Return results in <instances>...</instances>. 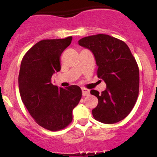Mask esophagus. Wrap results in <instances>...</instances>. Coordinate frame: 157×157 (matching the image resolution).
<instances>
[{
	"mask_svg": "<svg viewBox=\"0 0 157 157\" xmlns=\"http://www.w3.org/2000/svg\"><path fill=\"white\" fill-rule=\"evenodd\" d=\"M82 94L83 96H89V95L90 94V91L89 89H85V88H82Z\"/></svg>",
	"mask_w": 157,
	"mask_h": 157,
	"instance_id": "obj_1",
	"label": "esophagus"
}]
</instances>
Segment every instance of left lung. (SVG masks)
Segmentation results:
<instances>
[{
    "instance_id": "left-lung-1",
    "label": "left lung",
    "mask_w": 157,
    "mask_h": 157,
    "mask_svg": "<svg viewBox=\"0 0 157 157\" xmlns=\"http://www.w3.org/2000/svg\"><path fill=\"white\" fill-rule=\"evenodd\" d=\"M78 44L94 54L97 77L106 83L101 94L91 91L98 99L94 118L105 124L121 121L133 109L139 94V68L130 48L123 41L103 34L83 37Z\"/></svg>"
}]
</instances>
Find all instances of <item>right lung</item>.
Wrapping results in <instances>:
<instances>
[{
    "instance_id": "obj_1",
    "label": "right lung",
    "mask_w": 157,
    "mask_h": 157,
    "mask_svg": "<svg viewBox=\"0 0 157 157\" xmlns=\"http://www.w3.org/2000/svg\"><path fill=\"white\" fill-rule=\"evenodd\" d=\"M72 37L43 40L26 52L21 61L18 85L21 100L35 122L49 131H59L72 121V111L80 102L79 86L58 88L52 77L60 70L61 54Z\"/></svg>"
}]
</instances>
